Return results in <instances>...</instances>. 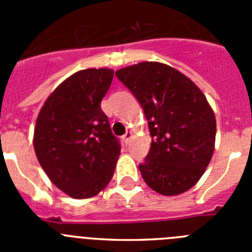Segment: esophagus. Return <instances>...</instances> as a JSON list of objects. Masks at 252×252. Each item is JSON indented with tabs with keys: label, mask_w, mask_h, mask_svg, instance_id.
<instances>
[{
	"label": "esophagus",
	"mask_w": 252,
	"mask_h": 252,
	"mask_svg": "<svg viewBox=\"0 0 252 252\" xmlns=\"http://www.w3.org/2000/svg\"><path fill=\"white\" fill-rule=\"evenodd\" d=\"M132 132H131V131H127V132L125 133L124 135V137H122V139H124V141H125V144H126V145H127L128 142L131 141V139H132Z\"/></svg>",
	"instance_id": "1"
}]
</instances>
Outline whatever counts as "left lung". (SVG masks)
<instances>
[{
    "instance_id": "left-lung-1",
    "label": "left lung",
    "mask_w": 252,
    "mask_h": 252,
    "mask_svg": "<svg viewBox=\"0 0 252 252\" xmlns=\"http://www.w3.org/2000/svg\"><path fill=\"white\" fill-rule=\"evenodd\" d=\"M116 77L144 108L151 148L139 169L162 195L187 192L201 179L215 151L216 117L206 95L173 66L142 62Z\"/></svg>"
}]
</instances>
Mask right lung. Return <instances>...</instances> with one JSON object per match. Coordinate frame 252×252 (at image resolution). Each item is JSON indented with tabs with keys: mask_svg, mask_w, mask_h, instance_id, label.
Returning a JSON list of instances; mask_svg holds the SVG:
<instances>
[{
	"mask_svg": "<svg viewBox=\"0 0 252 252\" xmlns=\"http://www.w3.org/2000/svg\"><path fill=\"white\" fill-rule=\"evenodd\" d=\"M112 79V69L79 70L51 92L37 115V160L51 183L74 199L98 194L115 173L121 146L101 108Z\"/></svg>",
	"mask_w": 252,
	"mask_h": 252,
	"instance_id": "right-lung-1",
	"label": "right lung"
}]
</instances>
